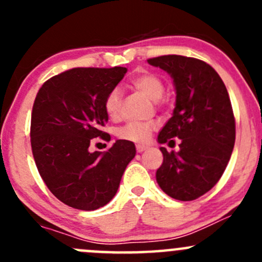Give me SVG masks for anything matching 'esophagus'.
I'll list each match as a JSON object with an SVG mask.
<instances>
[{
	"label": "esophagus",
	"instance_id": "34e87169",
	"mask_svg": "<svg viewBox=\"0 0 262 262\" xmlns=\"http://www.w3.org/2000/svg\"><path fill=\"white\" fill-rule=\"evenodd\" d=\"M148 148V146H146V144H137V152H143V150H146Z\"/></svg>",
	"mask_w": 262,
	"mask_h": 262
}]
</instances>
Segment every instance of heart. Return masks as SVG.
Instances as JSON below:
<instances>
[{"instance_id":"obj_1","label":"heart","mask_w":262,"mask_h":262,"mask_svg":"<svg viewBox=\"0 0 262 262\" xmlns=\"http://www.w3.org/2000/svg\"><path fill=\"white\" fill-rule=\"evenodd\" d=\"M129 83L136 89L141 90L142 92L147 95L149 99L158 100L163 95L165 86L163 82L156 73L149 72V71L141 70L134 73L129 78ZM104 107L106 114L112 119H119L121 114V92L119 89H113L107 94L105 99ZM153 124L147 123V121H129L124 126H121L118 130V137L121 139L130 142H137V143H143L149 138L152 133Z\"/></svg>"}]
</instances>
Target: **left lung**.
I'll use <instances>...</instances> for the list:
<instances>
[{"label": "left lung", "mask_w": 262, "mask_h": 262, "mask_svg": "<svg viewBox=\"0 0 262 262\" xmlns=\"http://www.w3.org/2000/svg\"><path fill=\"white\" fill-rule=\"evenodd\" d=\"M147 62L166 71L176 90L175 109L158 143L181 141L179 152L160 148L163 162L156 180L173 199H198L222 178L234 147L236 123L228 91L215 70L196 58L172 54Z\"/></svg>", "instance_id": "8db88e82"}]
</instances>
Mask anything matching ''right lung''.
Returning <instances> with one entry per match:
<instances>
[{
    "label": "right lung",
    "mask_w": 262,
    "mask_h": 262,
    "mask_svg": "<svg viewBox=\"0 0 262 262\" xmlns=\"http://www.w3.org/2000/svg\"><path fill=\"white\" fill-rule=\"evenodd\" d=\"M125 67L72 68L44 82L31 113L30 141L39 173L57 199L75 209L95 210L118 191L136 156L133 142L118 139L106 152H90L105 139L104 102Z\"/></svg>",
    "instance_id": "add662e5"
}]
</instances>
